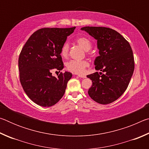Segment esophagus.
<instances>
[{
    "instance_id": "esophagus-1",
    "label": "esophagus",
    "mask_w": 149,
    "mask_h": 149,
    "mask_svg": "<svg viewBox=\"0 0 149 149\" xmlns=\"http://www.w3.org/2000/svg\"><path fill=\"white\" fill-rule=\"evenodd\" d=\"M78 77H79L81 78H85V77H86V75H78Z\"/></svg>"
}]
</instances>
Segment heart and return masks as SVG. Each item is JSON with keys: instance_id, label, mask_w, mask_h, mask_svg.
Returning a JSON list of instances; mask_svg holds the SVG:
<instances>
[{"instance_id": "obj_1", "label": "heart", "mask_w": 149, "mask_h": 149, "mask_svg": "<svg viewBox=\"0 0 149 149\" xmlns=\"http://www.w3.org/2000/svg\"><path fill=\"white\" fill-rule=\"evenodd\" d=\"M77 43L85 50H89L92 47L91 42L86 37L80 36L75 39ZM70 51V44L68 41L64 42L60 48V54L64 58L68 57ZM89 62L86 60H72L66 63V68L69 72L76 74H81L89 66Z\"/></svg>"}]
</instances>
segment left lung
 <instances>
[{"instance_id": "obj_1", "label": "left lung", "mask_w": 149, "mask_h": 149, "mask_svg": "<svg viewBox=\"0 0 149 149\" xmlns=\"http://www.w3.org/2000/svg\"><path fill=\"white\" fill-rule=\"evenodd\" d=\"M97 40L99 56L95 68L102 72L87 75L93 84L88 91L91 99L107 104L116 100L125 91L135 68L133 50L127 40L115 30L105 27H81Z\"/></svg>"}]
</instances>
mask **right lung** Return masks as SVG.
Masks as SVG:
<instances>
[{"label": "right lung", "instance_id": "1", "mask_svg": "<svg viewBox=\"0 0 149 149\" xmlns=\"http://www.w3.org/2000/svg\"><path fill=\"white\" fill-rule=\"evenodd\" d=\"M75 29H39L22 48L18 59L20 83L27 97L37 104L51 107L64 95L72 74L60 72L56 77L52 71L64 68L60 48Z\"/></svg>", "mask_w": 149, "mask_h": 149}]
</instances>
